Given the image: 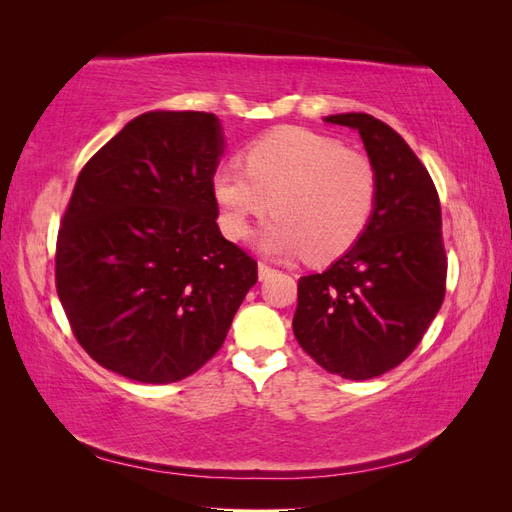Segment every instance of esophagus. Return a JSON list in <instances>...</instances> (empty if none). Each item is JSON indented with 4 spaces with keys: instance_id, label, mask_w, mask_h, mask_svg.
Masks as SVG:
<instances>
[{
    "instance_id": "1",
    "label": "esophagus",
    "mask_w": 512,
    "mask_h": 512,
    "mask_svg": "<svg viewBox=\"0 0 512 512\" xmlns=\"http://www.w3.org/2000/svg\"><path fill=\"white\" fill-rule=\"evenodd\" d=\"M274 267H271V265H267V263H258V278L260 280H267L271 274H274Z\"/></svg>"
}]
</instances>
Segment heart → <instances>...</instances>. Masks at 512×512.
Wrapping results in <instances>:
<instances>
[{"instance_id":"1","label":"heart","mask_w":512,"mask_h":512,"mask_svg":"<svg viewBox=\"0 0 512 512\" xmlns=\"http://www.w3.org/2000/svg\"><path fill=\"white\" fill-rule=\"evenodd\" d=\"M245 168L225 164L212 177L227 238L238 241L252 219L274 208L260 241L269 252L328 263L359 241L377 203V170L368 155L331 135L280 127L245 149Z\"/></svg>"}]
</instances>
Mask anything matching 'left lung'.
Masks as SVG:
<instances>
[{"label": "left lung", "instance_id": "8db88e82", "mask_svg": "<svg viewBox=\"0 0 512 512\" xmlns=\"http://www.w3.org/2000/svg\"><path fill=\"white\" fill-rule=\"evenodd\" d=\"M326 122L359 131L377 170V203L337 263L298 280L293 335L324 370L363 381L410 357L445 300L440 199L423 162L388 124L368 113Z\"/></svg>", "mask_w": 512, "mask_h": 512}]
</instances>
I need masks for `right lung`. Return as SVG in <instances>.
I'll list each match as a JSON object with an SVG mask.
<instances>
[{
	"label": "right lung",
	"instance_id": "right-lung-1",
	"mask_svg": "<svg viewBox=\"0 0 512 512\" xmlns=\"http://www.w3.org/2000/svg\"><path fill=\"white\" fill-rule=\"evenodd\" d=\"M221 153L214 113L149 111L78 173L56 236V293L102 368L173 383L223 346L258 263L217 225Z\"/></svg>",
	"mask_w": 512,
	"mask_h": 512
}]
</instances>
